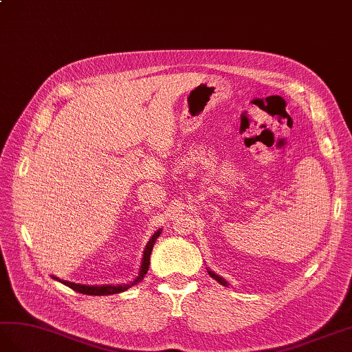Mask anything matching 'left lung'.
Instances as JSON below:
<instances>
[{
  "label": "left lung",
  "mask_w": 352,
  "mask_h": 352,
  "mask_svg": "<svg viewBox=\"0 0 352 352\" xmlns=\"http://www.w3.org/2000/svg\"><path fill=\"white\" fill-rule=\"evenodd\" d=\"M206 270H208V273H209V276L212 277L214 280H217V282L219 283V285H223V286H228V283H227V280L226 278H223V277H219L218 274H215L214 271H210L208 267H206Z\"/></svg>",
  "instance_id": "left-lung-1"
}]
</instances>
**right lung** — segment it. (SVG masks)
I'll return each instance as SVG.
<instances>
[{
  "mask_svg": "<svg viewBox=\"0 0 352 352\" xmlns=\"http://www.w3.org/2000/svg\"><path fill=\"white\" fill-rule=\"evenodd\" d=\"M162 233V228H159L157 232H155V234L152 236V239L148 240L146 248H144V252H143V259H142V267H140L138 271V276L133 280V282L129 283H122V285H94V286H89V285H79V283H74V282H67V280H62L56 276H52L57 282L63 283L65 286L74 289L75 292L79 294H85V295H94V296H106V295H115V294H120V292H125L126 289L133 287L134 285L140 283L143 280V277L147 274L148 271V265H150V255H152V250H153V245L156 242V239L159 237V234Z\"/></svg>",
  "mask_w": 352,
  "mask_h": 352,
  "instance_id": "obj_1",
  "label": "right lung"
}]
</instances>
